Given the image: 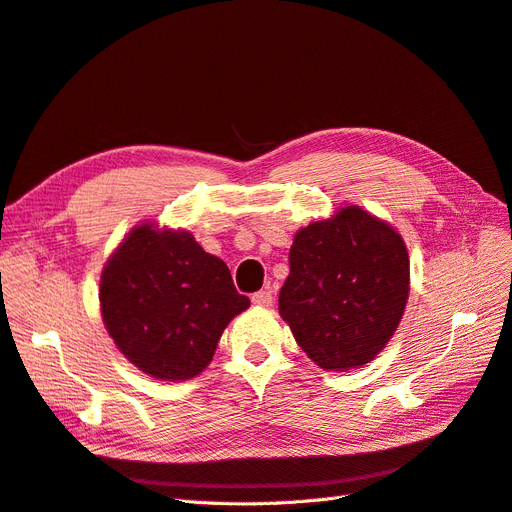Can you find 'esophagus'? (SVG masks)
Here are the masks:
<instances>
[{
    "mask_svg": "<svg viewBox=\"0 0 512 512\" xmlns=\"http://www.w3.org/2000/svg\"><path fill=\"white\" fill-rule=\"evenodd\" d=\"M252 303L260 305V307H271L273 305V292L269 288L258 290L252 294Z\"/></svg>",
    "mask_w": 512,
    "mask_h": 512,
    "instance_id": "esophagus-1",
    "label": "esophagus"
}]
</instances>
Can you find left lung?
Returning a JSON list of instances; mask_svg holds the SVG:
<instances>
[{
  "label": "left lung",
  "instance_id": "obj_1",
  "mask_svg": "<svg viewBox=\"0 0 512 512\" xmlns=\"http://www.w3.org/2000/svg\"><path fill=\"white\" fill-rule=\"evenodd\" d=\"M280 316L322 369L369 363L393 337L410 290L404 239L359 207L301 228L290 247Z\"/></svg>",
  "mask_w": 512,
  "mask_h": 512
}]
</instances>
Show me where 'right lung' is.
I'll list each match as a JSON object with an SVG mask.
<instances>
[{
	"label": "right lung",
	"mask_w": 512,
	"mask_h": 512,
	"mask_svg": "<svg viewBox=\"0 0 512 512\" xmlns=\"http://www.w3.org/2000/svg\"><path fill=\"white\" fill-rule=\"evenodd\" d=\"M102 318L117 348L160 380L198 376L226 324L250 307L224 260L207 254L190 232L134 228L106 262Z\"/></svg>",
	"instance_id": "add662e5"
}]
</instances>
